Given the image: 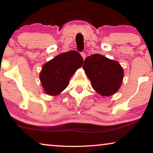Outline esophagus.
I'll use <instances>...</instances> for the list:
<instances>
[{
  "instance_id": "obj_1",
  "label": "esophagus",
  "mask_w": 153,
  "mask_h": 153,
  "mask_svg": "<svg viewBox=\"0 0 153 153\" xmlns=\"http://www.w3.org/2000/svg\"><path fill=\"white\" fill-rule=\"evenodd\" d=\"M80 54H81V55H82V58H83V59H85V58H86V53H84V52H81V53H80Z\"/></svg>"
}]
</instances>
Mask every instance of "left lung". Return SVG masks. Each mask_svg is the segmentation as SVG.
<instances>
[{
    "label": "left lung",
    "instance_id": "8db88e82",
    "mask_svg": "<svg viewBox=\"0 0 153 153\" xmlns=\"http://www.w3.org/2000/svg\"><path fill=\"white\" fill-rule=\"evenodd\" d=\"M83 69L98 94L108 97L120 89L124 74L117 61L94 54L85 59Z\"/></svg>",
    "mask_w": 153,
    "mask_h": 153
}]
</instances>
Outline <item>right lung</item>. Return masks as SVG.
<instances>
[{"label": "right lung", "mask_w": 153, "mask_h": 153, "mask_svg": "<svg viewBox=\"0 0 153 153\" xmlns=\"http://www.w3.org/2000/svg\"><path fill=\"white\" fill-rule=\"evenodd\" d=\"M83 62L78 52L71 51L60 54L44 65L40 79L46 94L56 96L65 89L71 77Z\"/></svg>", "instance_id": "obj_1"}]
</instances>
